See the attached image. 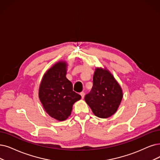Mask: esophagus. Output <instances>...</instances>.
Masks as SVG:
<instances>
[{
  "instance_id": "1",
  "label": "esophagus",
  "mask_w": 160,
  "mask_h": 160,
  "mask_svg": "<svg viewBox=\"0 0 160 160\" xmlns=\"http://www.w3.org/2000/svg\"><path fill=\"white\" fill-rule=\"evenodd\" d=\"M80 94H81V98H83L84 97H85V92H84L83 91H82V92H80Z\"/></svg>"
}]
</instances>
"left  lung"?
Listing matches in <instances>:
<instances>
[{"instance_id":"obj_1","label":"left lung","mask_w":160,"mask_h":160,"mask_svg":"<svg viewBox=\"0 0 160 160\" xmlns=\"http://www.w3.org/2000/svg\"><path fill=\"white\" fill-rule=\"evenodd\" d=\"M122 98V90L113 75L106 69H96L92 89L85 97L95 116L100 118L112 116Z\"/></svg>"}]
</instances>
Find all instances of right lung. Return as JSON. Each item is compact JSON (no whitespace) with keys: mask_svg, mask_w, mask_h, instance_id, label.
<instances>
[{"mask_svg":"<svg viewBox=\"0 0 160 160\" xmlns=\"http://www.w3.org/2000/svg\"><path fill=\"white\" fill-rule=\"evenodd\" d=\"M66 63L58 62L44 74L39 97L45 111L58 121L66 120L71 114L73 104L81 95L73 91V85L66 77Z\"/></svg>","mask_w":160,"mask_h":160,"instance_id":"1","label":"right lung"}]
</instances>
